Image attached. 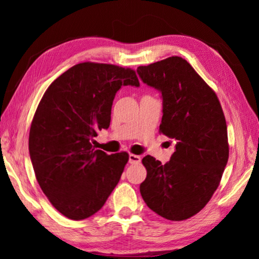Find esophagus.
<instances>
[{"label": "esophagus", "mask_w": 259, "mask_h": 259, "mask_svg": "<svg viewBox=\"0 0 259 259\" xmlns=\"http://www.w3.org/2000/svg\"><path fill=\"white\" fill-rule=\"evenodd\" d=\"M140 161H142V157H140L139 155H136V154H130L129 155L130 163H139Z\"/></svg>", "instance_id": "34e87169"}]
</instances>
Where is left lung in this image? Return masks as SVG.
<instances>
[{
    "label": "left lung",
    "mask_w": 259,
    "mask_h": 259,
    "mask_svg": "<svg viewBox=\"0 0 259 259\" xmlns=\"http://www.w3.org/2000/svg\"><path fill=\"white\" fill-rule=\"evenodd\" d=\"M139 77L162 94L160 133L176 140L165 164L151 155L140 194L147 207L169 221L201 211L221 183L229 160L224 112L214 91L182 57L137 68Z\"/></svg>",
    "instance_id": "left-lung-1"
}]
</instances>
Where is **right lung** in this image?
I'll use <instances>...</instances> for the list:
<instances>
[{"instance_id":"right-lung-1","label":"right lung","mask_w":259,"mask_h":259,"mask_svg":"<svg viewBox=\"0 0 259 259\" xmlns=\"http://www.w3.org/2000/svg\"><path fill=\"white\" fill-rule=\"evenodd\" d=\"M122 85L139 87L134 69L80 63L51 83L34 114L28 148L35 176L51 204L73 221L102 209L129 160L126 152L108 155L93 145L111 123Z\"/></svg>"}]
</instances>
